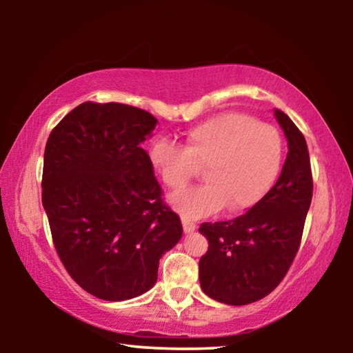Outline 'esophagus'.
<instances>
[{
  "instance_id": "34e87169",
  "label": "esophagus",
  "mask_w": 353,
  "mask_h": 353,
  "mask_svg": "<svg viewBox=\"0 0 353 353\" xmlns=\"http://www.w3.org/2000/svg\"><path fill=\"white\" fill-rule=\"evenodd\" d=\"M182 225H183L185 234H190V232L196 230V224L193 223V221H190L187 218H182Z\"/></svg>"
}]
</instances>
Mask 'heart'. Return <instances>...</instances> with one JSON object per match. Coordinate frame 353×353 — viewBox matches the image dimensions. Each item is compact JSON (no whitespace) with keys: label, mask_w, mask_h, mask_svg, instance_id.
I'll return each mask as SVG.
<instances>
[{"label":"heart","mask_w":353,"mask_h":353,"mask_svg":"<svg viewBox=\"0 0 353 353\" xmlns=\"http://www.w3.org/2000/svg\"><path fill=\"white\" fill-rule=\"evenodd\" d=\"M148 155L152 170L172 190L185 187L202 168L207 183L170 198L183 218L198 219L221 208L241 213L259 204L279 177L283 140L272 124L223 112L190 128L183 148L159 139Z\"/></svg>","instance_id":"heart-1"}]
</instances>
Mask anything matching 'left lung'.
Segmentation results:
<instances>
[{
    "instance_id": "left-lung-1",
    "label": "left lung",
    "mask_w": 353,
    "mask_h": 353,
    "mask_svg": "<svg viewBox=\"0 0 353 353\" xmlns=\"http://www.w3.org/2000/svg\"><path fill=\"white\" fill-rule=\"evenodd\" d=\"M288 140V154L274 187L241 216L202 223L208 250L199 260L201 288L227 305H248L282 282L301 246L313 196L307 141L291 118L274 112Z\"/></svg>"
}]
</instances>
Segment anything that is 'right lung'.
<instances>
[{"label": "right lung", "mask_w": 353, "mask_h": 353, "mask_svg": "<svg viewBox=\"0 0 353 353\" xmlns=\"http://www.w3.org/2000/svg\"><path fill=\"white\" fill-rule=\"evenodd\" d=\"M155 124L139 107L87 101L48 137L41 204L52 243L71 279L103 301L151 290L159 260L182 238L141 148Z\"/></svg>", "instance_id": "add662e5"}]
</instances>
